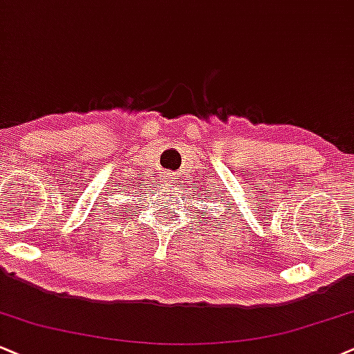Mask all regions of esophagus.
Segmentation results:
<instances>
[{
  "label": "esophagus",
  "mask_w": 354,
  "mask_h": 354,
  "mask_svg": "<svg viewBox=\"0 0 354 354\" xmlns=\"http://www.w3.org/2000/svg\"><path fill=\"white\" fill-rule=\"evenodd\" d=\"M165 178H167V182H172L174 176H172V174H165Z\"/></svg>",
  "instance_id": "obj_1"
}]
</instances>
